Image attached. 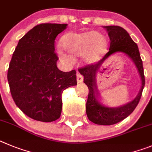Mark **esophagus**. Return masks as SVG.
<instances>
[{"mask_svg":"<svg viewBox=\"0 0 152 152\" xmlns=\"http://www.w3.org/2000/svg\"><path fill=\"white\" fill-rule=\"evenodd\" d=\"M76 80H77L78 83H81L83 82V76L79 73H77L76 74Z\"/></svg>","mask_w":152,"mask_h":152,"instance_id":"34e87169","label":"esophagus"}]
</instances>
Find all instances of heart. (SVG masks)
Returning a JSON list of instances; mask_svg holds the SVG:
<instances>
[{
	"mask_svg": "<svg viewBox=\"0 0 152 152\" xmlns=\"http://www.w3.org/2000/svg\"><path fill=\"white\" fill-rule=\"evenodd\" d=\"M61 46L69 55L81 56L83 62L92 64L103 54L107 42L104 35L98 32H69L63 36ZM57 53L64 62H73V58L62 50Z\"/></svg>",
	"mask_w": 152,
	"mask_h": 152,
	"instance_id": "heart-1",
	"label": "heart"
}]
</instances>
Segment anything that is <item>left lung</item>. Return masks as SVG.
Here are the masks:
<instances>
[{
	"label": "left lung",
	"mask_w": 152,
	"mask_h": 152,
	"mask_svg": "<svg viewBox=\"0 0 152 152\" xmlns=\"http://www.w3.org/2000/svg\"><path fill=\"white\" fill-rule=\"evenodd\" d=\"M110 38L109 51L101 61L94 64L79 68V72L84 76V83L88 86V96L86 102V114L88 120L98 125H113L126 118L132 113L140 100L145 86L144 69L139 48L129 33L124 28L117 26H104ZM126 54L134 62L141 78V88L137 96L129 103L117 108L104 106L99 101V96L96 88V74L105 59L114 53Z\"/></svg>",
	"instance_id": "1"
}]
</instances>
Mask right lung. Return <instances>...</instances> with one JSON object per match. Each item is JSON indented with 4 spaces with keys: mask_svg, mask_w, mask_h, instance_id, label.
Returning a JSON list of instances; mask_svg holds the SVG:
<instances>
[{
    "mask_svg": "<svg viewBox=\"0 0 152 152\" xmlns=\"http://www.w3.org/2000/svg\"><path fill=\"white\" fill-rule=\"evenodd\" d=\"M67 24L42 23L20 39L9 65L7 80L15 104L33 120L52 122L61 117L62 93L76 86V71L57 66L54 41Z\"/></svg>",
    "mask_w": 152,
    "mask_h": 152,
    "instance_id": "add662e5",
    "label": "right lung"
}]
</instances>
